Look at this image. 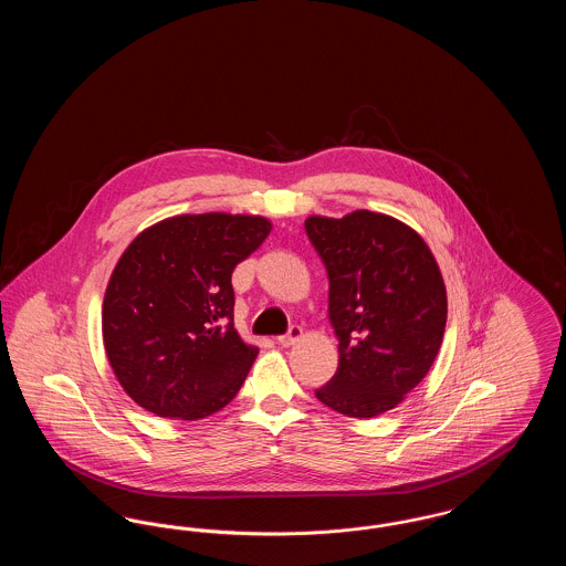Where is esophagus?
Masks as SVG:
<instances>
[{"instance_id":"1","label":"esophagus","mask_w":566,"mask_h":566,"mask_svg":"<svg viewBox=\"0 0 566 566\" xmlns=\"http://www.w3.org/2000/svg\"><path fill=\"white\" fill-rule=\"evenodd\" d=\"M301 337H303V328H301V326H291V331H289L286 335L277 337V344L284 346V348H289V346H295Z\"/></svg>"}]
</instances>
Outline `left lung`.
<instances>
[{
    "mask_svg": "<svg viewBox=\"0 0 566 566\" xmlns=\"http://www.w3.org/2000/svg\"><path fill=\"white\" fill-rule=\"evenodd\" d=\"M305 231L328 273V318L339 339L337 374L316 397L344 416L376 418L424 379L441 348V271L427 242L392 216H310Z\"/></svg>",
    "mask_w": 566,
    "mask_h": 566,
    "instance_id": "1",
    "label": "left lung"
}]
</instances>
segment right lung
<instances>
[{
  "mask_svg": "<svg viewBox=\"0 0 566 566\" xmlns=\"http://www.w3.org/2000/svg\"><path fill=\"white\" fill-rule=\"evenodd\" d=\"M270 231L263 216L182 214L127 245L109 275L102 333L135 403L199 420L235 399L259 348L233 326L231 273Z\"/></svg>",
  "mask_w": 566,
  "mask_h": 566,
  "instance_id": "obj_1",
  "label": "right lung"
}]
</instances>
